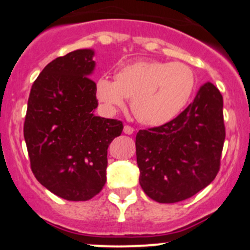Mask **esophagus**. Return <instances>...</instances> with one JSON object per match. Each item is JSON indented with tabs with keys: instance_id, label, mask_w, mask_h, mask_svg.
Wrapping results in <instances>:
<instances>
[{
	"instance_id": "34e87169",
	"label": "esophagus",
	"mask_w": 250,
	"mask_h": 250,
	"mask_svg": "<svg viewBox=\"0 0 250 250\" xmlns=\"http://www.w3.org/2000/svg\"><path fill=\"white\" fill-rule=\"evenodd\" d=\"M123 133L125 134H127V135H131L134 133V128L133 127H130V125H125V127H123Z\"/></svg>"
}]
</instances>
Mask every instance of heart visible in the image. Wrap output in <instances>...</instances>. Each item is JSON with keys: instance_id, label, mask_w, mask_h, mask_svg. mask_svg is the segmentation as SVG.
I'll return each instance as SVG.
<instances>
[{"instance_id": "1", "label": "heart", "mask_w": 250, "mask_h": 250, "mask_svg": "<svg viewBox=\"0 0 250 250\" xmlns=\"http://www.w3.org/2000/svg\"><path fill=\"white\" fill-rule=\"evenodd\" d=\"M194 71L180 62L137 61L120 68L115 81L100 77L97 99L109 111H115L131 97V109L147 125H163L173 121L194 93Z\"/></svg>"}]
</instances>
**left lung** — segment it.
<instances>
[{"label":"left lung","instance_id":"left-lung-1","mask_svg":"<svg viewBox=\"0 0 250 250\" xmlns=\"http://www.w3.org/2000/svg\"><path fill=\"white\" fill-rule=\"evenodd\" d=\"M225 137L222 95L207 82L173 121L137 133L143 191L160 203L180 202L199 193L219 173Z\"/></svg>","mask_w":250,"mask_h":250}]
</instances>
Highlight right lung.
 Masks as SVG:
<instances>
[{
	"instance_id": "add662e5",
	"label": "right lung",
	"mask_w": 250,
	"mask_h": 250,
	"mask_svg": "<svg viewBox=\"0 0 250 250\" xmlns=\"http://www.w3.org/2000/svg\"><path fill=\"white\" fill-rule=\"evenodd\" d=\"M93 49H77L48 63L31 87L23 134L40 183L68 201L102 190L107 153L121 121L94 115L97 108Z\"/></svg>"
}]
</instances>
